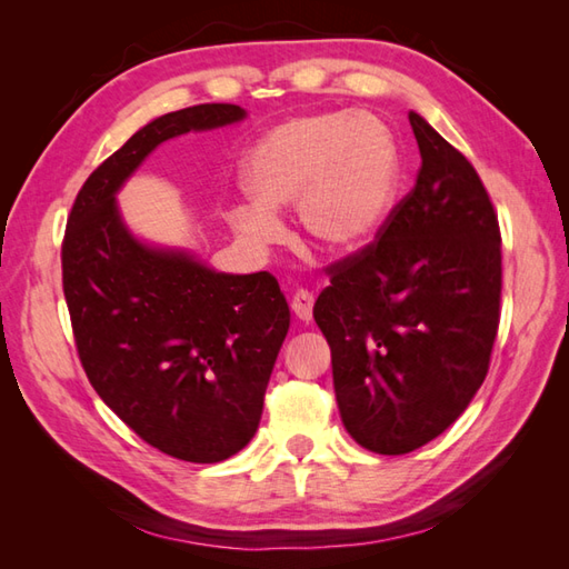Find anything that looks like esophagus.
<instances>
[{
    "mask_svg": "<svg viewBox=\"0 0 569 569\" xmlns=\"http://www.w3.org/2000/svg\"><path fill=\"white\" fill-rule=\"evenodd\" d=\"M312 306H316V296H312L308 288H298L291 300V310L296 312L298 320L310 322L312 320Z\"/></svg>",
    "mask_w": 569,
    "mask_h": 569,
    "instance_id": "obj_1",
    "label": "esophagus"
}]
</instances>
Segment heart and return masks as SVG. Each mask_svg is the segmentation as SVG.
I'll return each mask as SVG.
<instances>
[{
    "mask_svg": "<svg viewBox=\"0 0 569 569\" xmlns=\"http://www.w3.org/2000/svg\"><path fill=\"white\" fill-rule=\"evenodd\" d=\"M249 202L229 222L251 244L278 237V210H296L300 234L330 253L359 249L377 232L396 183V147L369 114L316 112L291 117L257 141L244 166Z\"/></svg>",
    "mask_w": 569,
    "mask_h": 569,
    "instance_id": "heart-1",
    "label": "heart"
}]
</instances>
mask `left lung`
Segmentation results:
<instances>
[{
	"label": "left lung",
	"mask_w": 569,
	"mask_h": 569,
	"mask_svg": "<svg viewBox=\"0 0 569 569\" xmlns=\"http://www.w3.org/2000/svg\"><path fill=\"white\" fill-rule=\"evenodd\" d=\"M413 190L377 239L330 263L312 318L347 432L379 455L438 438L487 379L501 318V229L475 166L420 114Z\"/></svg>",
	"instance_id": "obj_1"
}]
</instances>
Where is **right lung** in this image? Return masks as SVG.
Returning a JSON list of instances; mask_svg holds the SVG:
<instances>
[{
  "label": "right lung",
  "mask_w": 569,
  "mask_h": 569,
  "mask_svg": "<svg viewBox=\"0 0 569 569\" xmlns=\"http://www.w3.org/2000/svg\"><path fill=\"white\" fill-rule=\"evenodd\" d=\"M241 117L237 104H196L139 129L84 180L60 247L92 389L143 442L196 465L222 462L253 438L291 312L269 271L217 273L139 244L114 192L161 141Z\"/></svg>",
  "instance_id": "1"
}]
</instances>
